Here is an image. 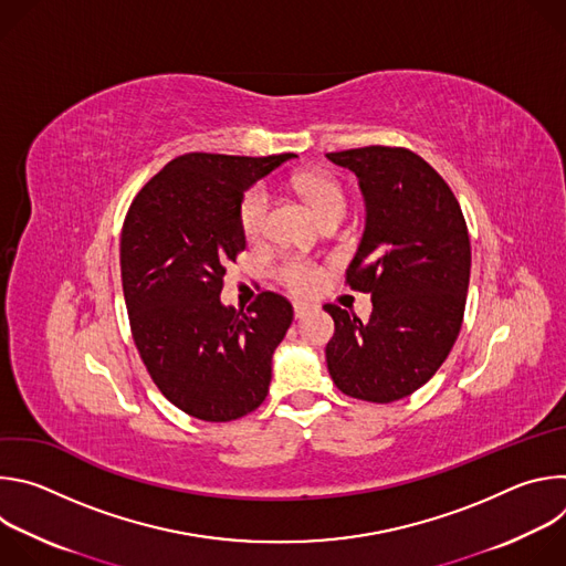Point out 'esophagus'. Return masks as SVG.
<instances>
[{"label":"esophagus","instance_id":"34e87169","mask_svg":"<svg viewBox=\"0 0 566 566\" xmlns=\"http://www.w3.org/2000/svg\"><path fill=\"white\" fill-rule=\"evenodd\" d=\"M311 308H313V306H311L308 302H300V300L293 302V313H295V317H304Z\"/></svg>","mask_w":566,"mask_h":566}]
</instances>
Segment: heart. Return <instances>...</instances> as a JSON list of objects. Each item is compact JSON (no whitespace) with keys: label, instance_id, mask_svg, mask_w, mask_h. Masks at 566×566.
Segmentation results:
<instances>
[{"label":"heart","instance_id":"b5f03b06","mask_svg":"<svg viewBox=\"0 0 566 566\" xmlns=\"http://www.w3.org/2000/svg\"><path fill=\"white\" fill-rule=\"evenodd\" d=\"M297 192L308 201V206L317 212L319 219H327L332 214H345L347 210V197L340 186L329 175L319 172H306L295 177ZM269 206L271 195L264 184H255L244 199L239 203V228L244 232L249 241H258L266 232V219H269ZM277 280L289 286L295 293H313L325 273L322 269L304 258H286L277 269Z\"/></svg>","mask_w":566,"mask_h":566}]
</instances>
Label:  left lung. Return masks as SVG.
Listing matches in <instances>:
<instances>
[{"label":"left lung","instance_id":"left-lung-1","mask_svg":"<svg viewBox=\"0 0 566 566\" xmlns=\"http://www.w3.org/2000/svg\"><path fill=\"white\" fill-rule=\"evenodd\" d=\"M358 177L367 221L347 269L371 293L367 322L336 304L327 367L336 387L391 402L423 387L448 358L465 311L470 239L450 186L406 147L369 145L327 154Z\"/></svg>","mask_w":566,"mask_h":566}]
</instances>
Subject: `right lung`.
I'll return each instance as SVG.
<instances>
[{
  "mask_svg": "<svg viewBox=\"0 0 566 566\" xmlns=\"http://www.w3.org/2000/svg\"><path fill=\"white\" fill-rule=\"evenodd\" d=\"M293 156L184 154L127 210L120 275L132 336L160 394L195 419H241L269 394L291 302L264 291L237 311L219 295L226 264L247 249L239 228L244 192Z\"/></svg>",
  "mask_w": 566,
  "mask_h": 566,
  "instance_id": "1",
  "label": "right lung"
}]
</instances>
